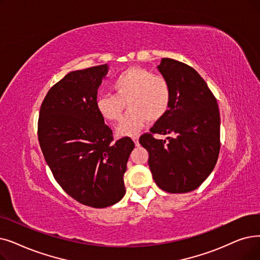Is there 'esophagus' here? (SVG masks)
Listing matches in <instances>:
<instances>
[{"label": "esophagus", "instance_id": "obj_1", "mask_svg": "<svg viewBox=\"0 0 260 260\" xmlns=\"http://www.w3.org/2000/svg\"><path fill=\"white\" fill-rule=\"evenodd\" d=\"M132 139H133V141L135 142V144H136L137 146L139 145V137H138V136H133Z\"/></svg>", "mask_w": 260, "mask_h": 260}]
</instances>
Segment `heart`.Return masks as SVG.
Masks as SVG:
<instances>
[{"instance_id": "obj_1", "label": "heart", "mask_w": 260, "mask_h": 260, "mask_svg": "<svg viewBox=\"0 0 260 260\" xmlns=\"http://www.w3.org/2000/svg\"><path fill=\"white\" fill-rule=\"evenodd\" d=\"M114 94L99 95L95 106L104 120H120L125 104L128 111L117 128L120 136L137 134L149 120L157 122L169 111L172 101L171 85L162 75L140 67L128 68L111 83Z\"/></svg>"}]
</instances>
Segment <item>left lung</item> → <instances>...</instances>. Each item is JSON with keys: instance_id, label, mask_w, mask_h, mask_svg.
Returning a JSON list of instances; mask_svg holds the SVG:
<instances>
[{"instance_id": "left-lung-1", "label": "left lung", "mask_w": 260, "mask_h": 260, "mask_svg": "<svg viewBox=\"0 0 260 260\" xmlns=\"http://www.w3.org/2000/svg\"><path fill=\"white\" fill-rule=\"evenodd\" d=\"M158 70L171 85L167 115L139 138L149 152L156 185L170 193L199 188L212 172L220 152V111L206 82L190 66L162 58ZM154 134H170L167 141Z\"/></svg>"}]
</instances>
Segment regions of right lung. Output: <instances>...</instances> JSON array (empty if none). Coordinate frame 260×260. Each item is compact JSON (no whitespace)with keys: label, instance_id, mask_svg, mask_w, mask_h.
Returning <instances> with one entry per match:
<instances>
[{"label":"right lung","instance_id":"obj_1","mask_svg":"<svg viewBox=\"0 0 260 260\" xmlns=\"http://www.w3.org/2000/svg\"><path fill=\"white\" fill-rule=\"evenodd\" d=\"M107 64L68 73L40 107L38 140L56 182L83 205L105 208L125 194L123 175L135 148L129 137L114 141L95 106Z\"/></svg>","mask_w":260,"mask_h":260}]
</instances>
